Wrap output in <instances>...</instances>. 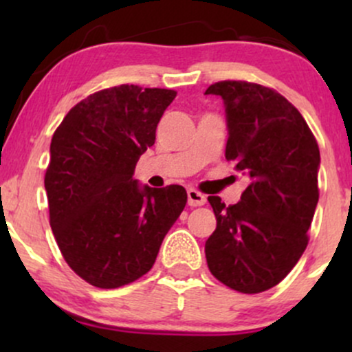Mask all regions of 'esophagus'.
Masks as SVG:
<instances>
[{"label":"esophagus","mask_w":352,"mask_h":352,"mask_svg":"<svg viewBox=\"0 0 352 352\" xmlns=\"http://www.w3.org/2000/svg\"><path fill=\"white\" fill-rule=\"evenodd\" d=\"M187 200L190 207H201V205H205V201H207V197L201 195V193L197 192V190L190 188L187 192Z\"/></svg>","instance_id":"obj_1"}]
</instances>
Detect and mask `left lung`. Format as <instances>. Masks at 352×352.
I'll return each instance as SVG.
<instances>
[{
  "label": "left lung",
  "instance_id": "1",
  "mask_svg": "<svg viewBox=\"0 0 352 352\" xmlns=\"http://www.w3.org/2000/svg\"><path fill=\"white\" fill-rule=\"evenodd\" d=\"M205 94L223 100L225 157L250 179L235 205L208 197L217 228L205 241L207 265L228 288L266 292L292 272L308 245L319 199L316 139L292 102L260 84L221 80Z\"/></svg>",
  "mask_w": 352,
  "mask_h": 352
}]
</instances>
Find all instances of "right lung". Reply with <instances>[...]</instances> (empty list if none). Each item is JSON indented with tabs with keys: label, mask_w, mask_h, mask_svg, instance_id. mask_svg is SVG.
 I'll list each match as a JSON object with an SVG mask.
<instances>
[{
	"label": "right lung",
	"mask_w": 352,
	"mask_h": 352,
	"mask_svg": "<svg viewBox=\"0 0 352 352\" xmlns=\"http://www.w3.org/2000/svg\"><path fill=\"white\" fill-rule=\"evenodd\" d=\"M175 96L134 84L104 89L76 104L52 135L44 177L50 223L64 260L92 286L119 288L144 276L185 208L180 185L152 188L134 179Z\"/></svg>",
	"instance_id": "right-lung-1"
}]
</instances>
